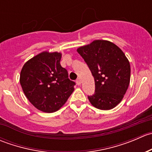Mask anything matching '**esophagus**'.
<instances>
[{
	"label": "esophagus",
	"instance_id": "obj_1",
	"mask_svg": "<svg viewBox=\"0 0 152 152\" xmlns=\"http://www.w3.org/2000/svg\"><path fill=\"white\" fill-rule=\"evenodd\" d=\"M81 83H82V80H81L80 78H79V79H77V80H76V84H77L78 85H80Z\"/></svg>",
	"mask_w": 152,
	"mask_h": 152
}]
</instances>
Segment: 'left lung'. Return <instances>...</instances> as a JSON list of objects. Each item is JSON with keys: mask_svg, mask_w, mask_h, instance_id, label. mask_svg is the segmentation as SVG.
Wrapping results in <instances>:
<instances>
[{"mask_svg": "<svg viewBox=\"0 0 152 152\" xmlns=\"http://www.w3.org/2000/svg\"><path fill=\"white\" fill-rule=\"evenodd\" d=\"M94 77L96 90L88 96L102 110L113 109L123 99L130 82V64L121 49L107 40L96 39L77 48Z\"/></svg>", "mask_w": 152, "mask_h": 152, "instance_id": "obj_1", "label": "left lung"}]
</instances>
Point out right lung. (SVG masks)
I'll list each match as a JSON object with an SVG mask.
<instances>
[{"label":"right lung","instance_id":"1","mask_svg":"<svg viewBox=\"0 0 152 152\" xmlns=\"http://www.w3.org/2000/svg\"><path fill=\"white\" fill-rule=\"evenodd\" d=\"M62 53L43 51L24 64L20 83L29 102L44 113H54L74 90V82L60 65Z\"/></svg>","mask_w":152,"mask_h":152}]
</instances>
